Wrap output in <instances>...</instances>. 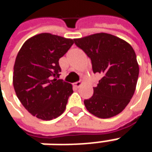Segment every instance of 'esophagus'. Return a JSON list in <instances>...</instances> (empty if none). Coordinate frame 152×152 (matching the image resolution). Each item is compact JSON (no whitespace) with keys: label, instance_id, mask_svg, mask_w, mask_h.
<instances>
[{"label":"esophagus","instance_id":"1","mask_svg":"<svg viewBox=\"0 0 152 152\" xmlns=\"http://www.w3.org/2000/svg\"><path fill=\"white\" fill-rule=\"evenodd\" d=\"M82 85V81H77V82L74 83L73 84V86H75V87H76V88H79L80 86Z\"/></svg>","mask_w":152,"mask_h":152}]
</instances>
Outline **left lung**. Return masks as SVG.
<instances>
[{"mask_svg":"<svg viewBox=\"0 0 152 152\" xmlns=\"http://www.w3.org/2000/svg\"><path fill=\"white\" fill-rule=\"evenodd\" d=\"M77 47L91 59L94 73L102 76L94 94L84 101L86 109L99 118L121 113L136 89L139 66L134 49L125 40L107 33L75 39Z\"/></svg>","mask_w":152,"mask_h":152,"instance_id":"1","label":"left lung"}]
</instances>
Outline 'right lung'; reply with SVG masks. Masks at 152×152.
<instances>
[{
    "mask_svg": "<svg viewBox=\"0 0 152 152\" xmlns=\"http://www.w3.org/2000/svg\"><path fill=\"white\" fill-rule=\"evenodd\" d=\"M74 40L41 33L23 45L15 59L13 85L23 106L32 115L50 121L65 111L72 86L58 79L60 58Z\"/></svg>",
    "mask_w": 152,
    "mask_h": 152,
    "instance_id": "1",
    "label": "right lung"
}]
</instances>
